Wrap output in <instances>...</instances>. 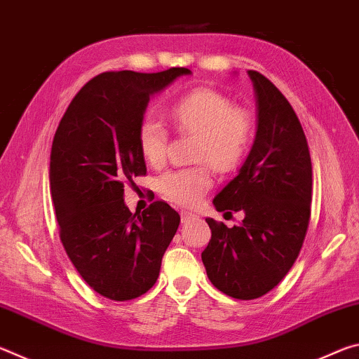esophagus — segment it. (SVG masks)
I'll return each mask as SVG.
<instances>
[{
  "instance_id": "obj_1",
  "label": "esophagus",
  "mask_w": 359,
  "mask_h": 359,
  "mask_svg": "<svg viewBox=\"0 0 359 359\" xmlns=\"http://www.w3.org/2000/svg\"><path fill=\"white\" fill-rule=\"evenodd\" d=\"M196 218V215L191 214V212H182V223H187L190 220H194Z\"/></svg>"
}]
</instances>
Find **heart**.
<instances>
[{
    "label": "heart",
    "instance_id": "1",
    "mask_svg": "<svg viewBox=\"0 0 359 359\" xmlns=\"http://www.w3.org/2000/svg\"><path fill=\"white\" fill-rule=\"evenodd\" d=\"M180 133L198 136L194 160L205 161L220 174L238 169L250 150L253 120L245 109L234 107L233 101L209 88H196L175 100L169 109ZM137 147L150 166L166 161L168 130L160 120L144 117L137 126ZM212 187L209 166L201 165L175 169L163 174L158 191L169 203L194 205Z\"/></svg>",
    "mask_w": 359,
    "mask_h": 359
}]
</instances>
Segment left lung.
I'll list each match as a JSON object with an SVG mask.
<instances>
[{"label": "left lung", "mask_w": 359, "mask_h": 359, "mask_svg": "<svg viewBox=\"0 0 359 359\" xmlns=\"http://www.w3.org/2000/svg\"><path fill=\"white\" fill-rule=\"evenodd\" d=\"M257 95L258 128L239 174L214 198L218 212H242L212 231L201 253L209 280L234 299H257L277 287L301 252L311 220L312 161L296 112L269 79L248 71ZM228 214V212H226Z\"/></svg>", "instance_id": "1"}]
</instances>
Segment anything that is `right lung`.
I'll use <instances>...</instances> for the list:
<instances>
[{
  "mask_svg": "<svg viewBox=\"0 0 359 359\" xmlns=\"http://www.w3.org/2000/svg\"><path fill=\"white\" fill-rule=\"evenodd\" d=\"M187 74L102 72L79 90L53 137L48 177L60 239L90 288L112 301L154 287L179 228V214L163 201L133 214L123 188L147 172L137 126L150 96Z\"/></svg>",
  "mask_w": 359,
  "mask_h": 359,
  "instance_id": "obj_1",
  "label": "right lung"
}]
</instances>
